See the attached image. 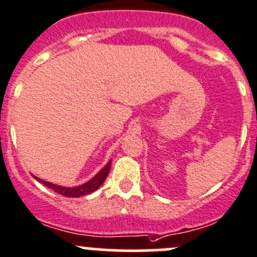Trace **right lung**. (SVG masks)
I'll return each mask as SVG.
<instances>
[{
	"mask_svg": "<svg viewBox=\"0 0 257 257\" xmlns=\"http://www.w3.org/2000/svg\"><path fill=\"white\" fill-rule=\"evenodd\" d=\"M110 164H112V160H109V162L105 164V167L102 168V169H100L94 177L90 179V180L85 181V183L80 184L78 186H62V185H57V184H52L49 183V181L42 180V179L35 177V175H33V178H35L37 181H40V183H42L43 185L48 186L49 189L54 190L56 193L61 194V195L67 196V198H79V196L93 193V191L97 190V189L104 183V180L107 179L108 174H109Z\"/></svg>",
	"mask_w": 257,
	"mask_h": 257,
	"instance_id": "1",
	"label": "right lung"
}]
</instances>
